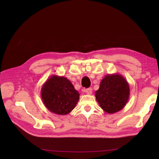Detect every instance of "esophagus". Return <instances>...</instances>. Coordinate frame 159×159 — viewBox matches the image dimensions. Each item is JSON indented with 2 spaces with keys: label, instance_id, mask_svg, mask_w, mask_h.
I'll return each mask as SVG.
<instances>
[{
  "label": "esophagus",
  "instance_id": "1",
  "mask_svg": "<svg viewBox=\"0 0 159 159\" xmlns=\"http://www.w3.org/2000/svg\"><path fill=\"white\" fill-rule=\"evenodd\" d=\"M84 92H85L86 93L88 94V95H91V93H92V89L89 88H88V89H84Z\"/></svg>",
  "mask_w": 159,
  "mask_h": 159
}]
</instances>
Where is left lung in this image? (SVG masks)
<instances>
[{"label": "left lung", "mask_w": 159, "mask_h": 159, "mask_svg": "<svg viewBox=\"0 0 159 159\" xmlns=\"http://www.w3.org/2000/svg\"><path fill=\"white\" fill-rule=\"evenodd\" d=\"M129 83L119 74H108L101 81L99 88L95 91V98L104 111L111 114L125 106L129 98Z\"/></svg>", "instance_id": "obj_1"}]
</instances>
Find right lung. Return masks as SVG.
<instances>
[{"mask_svg":"<svg viewBox=\"0 0 159 159\" xmlns=\"http://www.w3.org/2000/svg\"><path fill=\"white\" fill-rule=\"evenodd\" d=\"M41 98L50 112L64 115L75 108L80 93L69 80L63 76L53 75L43 84Z\"/></svg>","mask_w":159,"mask_h":159,"instance_id":"1","label":"right lung"}]
</instances>
